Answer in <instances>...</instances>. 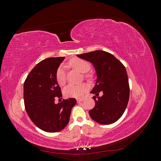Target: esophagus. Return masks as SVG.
<instances>
[{"instance_id": "1", "label": "esophagus", "mask_w": 161, "mask_h": 161, "mask_svg": "<svg viewBox=\"0 0 161 161\" xmlns=\"http://www.w3.org/2000/svg\"><path fill=\"white\" fill-rule=\"evenodd\" d=\"M84 99H85L84 98H79V99H76V101H77L78 103H79V102L82 101H83Z\"/></svg>"}]
</instances>
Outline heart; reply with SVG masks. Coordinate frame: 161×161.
<instances>
[{
	"label": "heart",
	"mask_w": 161,
	"mask_h": 161,
	"mask_svg": "<svg viewBox=\"0 0 161 161\" xmlns=\"http://www.w3.org/2000/svg\"><path fill=\"white\" fill-rule=\"evenodd\" d=\"M68 64L82 73L87 72L91 69V64L88 61L79 58H73L69 62ZM85 76L86 78H91V75H86ZM55 77L57 83L60 86H62L65 85L66 79L64 66L60 65L56 71ZM88 89L89 86L86 83H82L79 85H69L64 89L63 92H64V95L66 97L80 98V97H82L85 95Z\"/></svg>",
	"instance_id": "heart-1"
}]
</instances>
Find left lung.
Here are the masks:
<instances>
[{"label": "left lung", "instance_id": "1", "mask_svg": "<svg viewBox=\"0 0 161 161\" xmlns=\"http://www.w3.org/2000/svg\"><path fill=\"white\" fill-rule=\"evenodd\" d=\"M78 57L91 62L95 68L97 79L91 92L95 106L89 111L91 118L97 123L108 125L118 121L128 105L130 86L125 68L111 53L96 50L78 54ZM100 92H103L101 97Z\"/></svg>", "mask_w": 161, "mask_h": 161}]
</instances>
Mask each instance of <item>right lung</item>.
Listing matches in <instances>:
<instances>
[{
  "label": "right lung",
  "instance_id": "1",
  "mask_svg": "<svg viewBox=\"0 0 161 161\" xmlns=\"http://www.w3.org/2000/svg\"><path fill=\"white\" fill-rule=\"evenodd\" d=\"M64 57L48 58L33 68L23 86V98L27 114L37 127L47 132H57L69 124L75 98L61 100L62 91L55 74ZM58 99V100H59Z\"/></svg>",
  "mask_w": 161,
  "mask_h": 161
}]
</instances>
